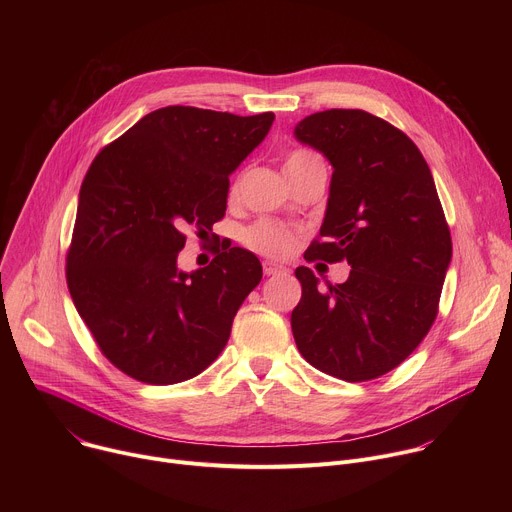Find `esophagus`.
<instances>
[{"instance_id": "esophagus-1", "label": "esophagus", "mask_w": 512, "mask_h": 512, "mask_svg": "<svg viewBox=\"0 0 512 512\" xmlns=\"http://www.w3.org/2000/svg\"><path fill=\"white\" fill-rule=\"evenodd\" d=\"M283 271H285L283 265L273 263V261H263V273H265V275H279V273H283Z\"/></svg>"}]
</instances>
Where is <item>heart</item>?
Here are the masks:
<instances>
[{
    "mask_svg": "<svg viewBox=\"0 0 512 512\" xmlns=\"http://www.w3.org/2000/svg\"><path fill=\"white\" fill-rule=\"evenodd\" d=\"M312 164H322V160L312 152L298 150V152H291L285 158L283 170L294 172V170L308 168ZM237 194H239V182L233 184L231 198H237ZM245 241L251 249H255L259 253H265V255H271V257H283V255L294 251V247L298 243V235H296V231H291L285 225L271 223V221H259L253 227H249V231L245 235Z\"/></svg>",
    "mask_w": 512,
    "mask_h": 512,
    "instance_id": "obj_1",
    "label": "heart"
}]
</instances>
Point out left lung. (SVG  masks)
<instances>
[{"mask_svg": "<svg viewBox=\"0 0 512 512\" xmlns=\"http://www.w3.org/2000/svg\"><path fill=\"white\" fill-rule=\"evenodd\" d=\"M296 139L332 164L320 239L306 261H348L344 283L318 287L298 267L302 300L291 312L298 350L318 371L371 381L399 364L429 332L452 261L446 214L417 145L362 109L302 119Z\"/></svg>", "mask_w": 512, "mask_h": 512, "instance_id": "1", "label": "left lung"}]
</instances>
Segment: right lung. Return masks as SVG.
<instances>
[{
	"mask_svg": "<svg viewBox=\"0 0 512 512\" xmlns=\"http://www.w3.org/2000/svg\"><path fill=\"white\" fill-rule=\"evenodd\" d=\"M273 119L172 105L141 117L93 160L66 283L101 352L131 379L182 383L223 352L261 263L231 247L186 273L178 253L186 229L202 237L225 216L229 176Z\"/></svg>",
	"mask_w": 512,
	"mask_h": 512,
	"instance_id": "add662e5",
	"label": "right lung"
}]
</instances>
